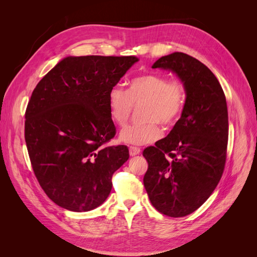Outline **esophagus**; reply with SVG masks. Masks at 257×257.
<instances>
[{
	"label": "esophagus",
	"instance_id": "1",
	"mask_svg": "<svg viewBox=\"0 0 257 257\" xmlns=\"http://www.w3.org/2000/svg\"><path fill=\"white\" fill-rule=\"evenodd\" d=\"M128 151H130L131 157H135V155L141 153V149H139V148H137V147H130Z\"/></svg>",
	"mask_w": 257,
	"mask_h": 257
}]
</instances>
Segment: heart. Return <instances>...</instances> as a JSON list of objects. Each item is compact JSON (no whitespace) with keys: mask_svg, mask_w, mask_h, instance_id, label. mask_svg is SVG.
Returning a JSON list of instances; mask_svg holds the SVG:
<instances>
[{"mask_svg":"<svg viewBox=\"0 0 257 257\" xmlns=\"http://www.w3.org/2000/svg\"><path fill=\"white\" fill-rule=\"evenodd\" d=\"M185 104V89L178 79L167 80L159 74H146L132 79L127 91L119 87L108 93L111 120L122 126L130 118L133 106H142L145 123L132 124L119 134L121 143L134 146L151 144L161 137L158 123L168 127L180 118Z\"/></svg>","mask_w":257,"mask_h":257,"instance_id":"1","label":"heart"}]
</instances>
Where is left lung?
<instances>
[{
	"label": "left lung",
	"mask_w": 257,
	"mask_h": 257,
	"mask_svg": "<svg viewBox=\"0 0 257 257\" xmlns=\"http://www.w3.org/2000/svg\"><path fill=\"white\" fill-rule=\"evenodd\" d=\"M152 68L180 79L185 104L170 133L144 150V185L159 212L181 217L203 205L222 177L228 141L226 98L214 74L189 54L170 53Z\"/></svg>",
	"instance_id": "1"
}]
</instances>
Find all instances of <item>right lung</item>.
Returning <instances> with one entry per match:
<instances>
[{"mask_svg":"<svg viewBox=\"0 0 257 257\" xmlns=\"http://www.w3.org/2000/svg\"><path fill=\"white\" fill-rule=\"evenodd\" d=\"M136 57H66L44 76L26 111L25 137L34 174L47 196L85 212L109 196L111 178L128 160L126 146L103 148L114 136L108 93Z\"/></svg>","mask_w":257,"mask_h":257,"instance_id":"right-lung-1","label":"right lung"}]
</instances>
